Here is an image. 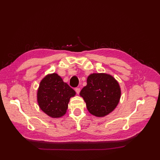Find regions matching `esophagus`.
Returning a JSON list of instances; mask_svg holds the SVG:
<instances>
[{"label": "esophagus", "instance_id": "34e87169", "mask_svg": "<svg viewBox=\"0 0 160 160\" xmlns=\"http://www.w3.org/2000/svg\"><path fill=\"white\" fill-rule=\"evenodd\" d=\"M75 91H76V93H77V94H79V93H80V88H75Z\"/></svg>", "mask_w": 160, "mask_h": 160}]
</instances>
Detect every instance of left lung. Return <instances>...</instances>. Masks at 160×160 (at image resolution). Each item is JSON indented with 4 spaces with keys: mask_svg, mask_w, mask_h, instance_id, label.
I'll return each mask as SVG.
<instances>
[{
    "mask_svg": "<svg viewBox=\"0 0 160 160\" xmlns=\"http://www.w3.org/2000/svg\"><path fill=\"white\" fill-rule=\"evenodd\" d=\"M121 95L118 81L105 72L90 74L87 79V85L80 92L89 112L98 118L112 112L119 102Z\"/></svg>",
    "mask_w": 160,
    "mask_h": 160,
    "instance_id": "1",
    "label": "left lung"
}]
</instances>
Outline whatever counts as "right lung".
<instances>
[{"label":"right lung","mask_w":160,"mask_h":160,"mask_svg":"<svg viewBox=\"0 0 160 160\" xmlns=\"http://www.w3.org/2000/svg\"><path fill=\"white\" fill-rule=\"evenodd\" d=\"M75 91L55 72L47 75L41 82L37 93L39 108L52 118L65 115L70 99Z\"/></svg>","instance_id":"1"}]
</instances>
